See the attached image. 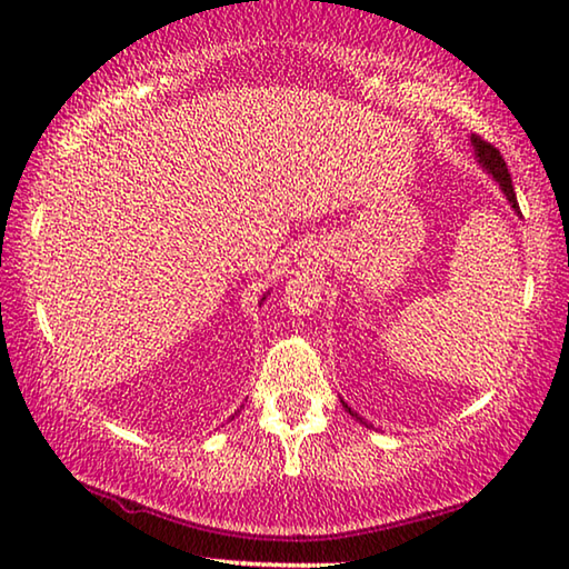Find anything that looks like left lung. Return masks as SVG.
I'll use <instances>...</instances> for the list:
<instances>
[{
  "instance_id": "8db88e82",
  "label": "left lung",
  "mask_w": 569,
  "mask_h": 569,
  "mask_svg": "<svg viewBox=\"0 0 569 569\" xmlns=\"http://www.w3.org/2000/svg\"><path fill=\"white\" fill-rule=\"evenodd\" d=\"M471 146H475V156H477V160L481 162V168H487L489 172H492V178L499 182V188H502V192L507 196L509 206H512V208L517 210V213H519V203H517V196H515V186H512V178H509V170H507L505 158L499 156V150L492 146V142L481 140L479 134H471ZM343 407H346V411L351 413V417L361 419L359 413L351 411L349 403H343Z\"/></svg>"
}]
</instances>
